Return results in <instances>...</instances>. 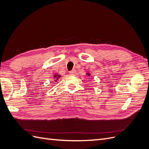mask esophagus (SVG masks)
<instances>
[{
    "instance_id": "obj_1",
    "label": "esophagus",
    "mask_w": 149,
    "mask_h": 149,
    "mask_svg": "<svg viewBox=\"0 0 149 149\" xmlns=\"http://www.w3.org/2000/svg\"><path fill=\"white\" fill-rule=\"evenodd\" d=\"M75 73H76L75 70H71V71H70V74H71V75H74Z\"/></svg>"
}]
</instances>
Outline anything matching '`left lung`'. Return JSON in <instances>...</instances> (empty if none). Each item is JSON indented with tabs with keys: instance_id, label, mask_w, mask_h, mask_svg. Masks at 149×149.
Here are the masks:
<instances>
[{
	"instance_id": "left-lung-1",
	"label": "left lung",
	"mask_w": 149,
	"mask_h": 149,
	"mask_svg": "<svg viewBox=\"0 0 149 149\" xmlns=\"http://www.w3.org/2000/svg\"><path fill=\"white\" fill-rule=\"evenodd\" d=\"M86 74L88 75V76H90V74L89 73H86Z\"/></svg>"
}]
</instances>
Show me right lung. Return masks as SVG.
Returning a JSON list of instances; mask_svg holds the SVG:
<instances>
[{"label": "right lung", "mask_w": 149, "mask_h": 149, "mask_svg": "<svg viewBox=\"0 0 149 149\" xmlns=\"http://www.w3.org/2000/svg\"><path fill=\"white\" fill-rule=\"evenodd\" d=\"M60 77H61V75H60V74H56L55 75H54V78H55V79H54V81L56 82L57 80H58V79H59Z\"/></svg>", "instance_id": "1"}]
</instances>
